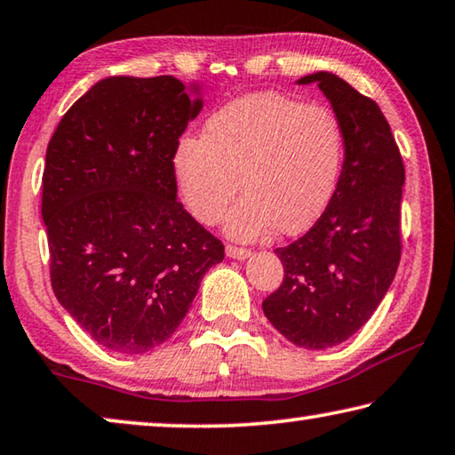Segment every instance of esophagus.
<instances>
[{
  "label": "esophagus",
  "instance_id": "obj_1",
  "mask_svg": "<svg viewBox=\"0 0 455 455\" xmlns=\"http://www.w3.org/2000/svg\"><path fill=\"white\" fill-rule=\"evenodd\" d=\"M227 257L236 259V260H244V259L251 257V251H249V249H241V246L228 244V246H227Z\"/></svg>",
  "mask_w": 455,
  "mask_h": 455
}]
</instances>
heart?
Segmentation results:
<instances>
[{
    "label": "heart",
    "mask_w": 455,
    "mask_h": 455,
    "mask_svg": "<svg viewBox=\"0 0 455 455\" xmlns=\"http://www.w3.org/2000/svg\"><path fill=\"white\" fill-rule=\"evenodd\" d=\"M343 160V130L333 112L276 92H257L222 106L200 138L172 152L176 188L204 225L225 214L238 187L244 196L225 230L257 241L276 230L301 233L325 209Z\"/></svg>",
    "instance_id": "b5f03b06"
}]
</instances>
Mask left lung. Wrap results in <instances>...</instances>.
<instances>
[{
	"mask_svg": "<svg viewBox=\"0 0 455 455\" xmlns=\"http://www.w3.org/2000/svg\"><path fill=\"white\" fill-rule=\"evenodd\" d=\"M297 84H317L329 100L343 130V166L319 220L275 251L284 279L263 311L284 339L319 351L355 335L394 283L405 171L373 100L331 72L303 76Z\"/></svg>",
	"mask_w": 455,
	"mask_h": 455,
	"instance_id": "obj_1",
	"label": "left lung"
}]
</instances>
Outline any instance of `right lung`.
<instances>
[{
  "label": "right lung",
  "mask_w": 455,
  "mask_h": 455,
  "mask_svg": "<svg viewBox=\"0 0 455 455\" xmlns=\"http://www.w3.org/2000/svg\"><path fill=\"white\" fill-rule=\"evenodd\" d=\"M172 76H108L64 114L45 152L42 219L53 295L102 347L171 339L225 246L182 209L172 152L203 110Z\"/></svg>",
  "instance_id": "1"
}]
</instances>
